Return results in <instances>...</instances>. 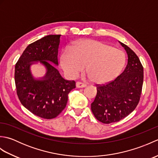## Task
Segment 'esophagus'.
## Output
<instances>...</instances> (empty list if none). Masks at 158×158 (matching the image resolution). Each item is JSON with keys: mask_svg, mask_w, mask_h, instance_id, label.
I'll use <instances>...</instances> for the list:
<instances>
[{"mask_svg": "<svg viewBox=\"0 0 158 158\" xmlns=\"http://www.w3.org/2000/svg\"><path fill=\"white\" fill-rule=\"evenodd\" d=\"M76 87L78 88H85L86 87V84L81 82H77L76 83Z\"/></svg>", "mask_w": 158, "mask_h": 158, "instance_id": "34e87169", "label": "esophagus"}]
</instances>
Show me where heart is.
Listing matches in <instances>:
<instances>
[{"label":"heart","mask_w":158,"mask_h":158,"mask_svg":"<svg viewBox=\"0 0 158 158\" xmlns=\"http://www.w3.org/2000/svg\"><path fill=\"white\" fill-rule=\"evenodd\" d=\"M63 70L70 77L83 71L96 84L112 81L122 72L126 64L124 53L113 46L92 39L78 41L72 49H64L60 57Z\"/></svg>","instance_id":"b5f03b06"}]
</instances>
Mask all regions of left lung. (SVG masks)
<instances>
[{
  "instance_id": "8db88e82",
  "label": "left lung",
  "mask_w": 158,
  "mask_h": 158,
  "mask_svg": "<svg viewBox=\"0 0 158 158\" xmlns=\"http://www.w3.org/2000/svg\"><path fill=\"white\" fill-rule=\"evenodd\" d=\"M127 55L123 72L108 84L98 86L91 104L96 118L104 123L119 122L135 109L139 102L143 83V67L136 53L119 41Z\"/></svg>"
}]
</instances>
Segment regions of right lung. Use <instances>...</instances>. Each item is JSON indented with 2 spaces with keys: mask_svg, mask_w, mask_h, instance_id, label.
<instances>
[{
  "mask_svg": "<svg viewBox=\"0 0 158 158\" xmlns=\"http://www.w3.org/2000/svg\"><path fill=\"white\" fill-rule=\"evenodd\" d=\"M60 35H49L30 44L15 67L17 94L22 105L34 115L47 119L58 116L65 108L75 82L63 78L58 66ZM39 63L46 69L42 77H34L31 66Z\"/></svg>",
  "mask_w": 158,
  "mask_h": 158,
  "instance_id": "right-lung-1",
  "label": "right lung"
}]
</instances>
